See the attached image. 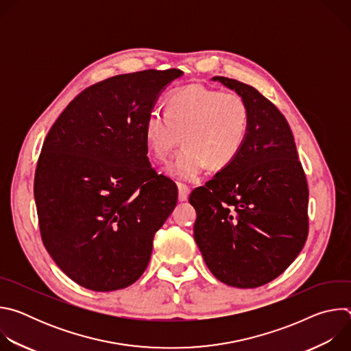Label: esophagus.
<instances>
[{"label": "esophagus", "instance_id": "1", "mask_svg": "<svg viewBox=\"0 0 351 351\" xmlns=\"http://www.w3.org/2000/svg\"><path fill=\"white\" fill-rule=\"evenodd\" d=\"M178 190H179V195H178L179 202H186L189 194H190V187L183 183H178Z\"/></svg>", "mask_w": 351, "mask_h": 351}]
</instances>
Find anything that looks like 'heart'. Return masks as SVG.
Here are the masks:
<instances>
[{
  "label": "heart",
  "mask_w": 351,
  "mask_h": 351,
  "mask_svg": "<svg viewBox=\"0 0 351 351\" xmlns=\"http://www.w3.org/2000/svg\"><path fill=\"white\" fill-rule=\"evenodd\" d=\"M248 129L250 110L240 94L189 84L168 95L165 114L147 115L144 141L153 160L165 162L180 137L184 147L167 171L190 182L206 164L215 171L229 167L241 153Z\"/></svg>",
  "instance_id": "obj_1"
}]
</instances>
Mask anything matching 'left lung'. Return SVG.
<instances>
[{
    "instance_id": "obj_1",
    "label": "left lung",
    "mask_w": 351,
    "mask_h": 351,
    "mask_svg": "<svg viewBox=\"0 0 351 351\" xmlns=\"http://www.w3.org/2000/svg\"><path fill=\"white\" fill-rule=\"evenodd\" d=\"M213 79L245 99L250 129L239 157L191 191L194 239L218 280L258 287L278 278L304 247L308 184L283 114L252 86Z\"/></svg>"
}]
</instances>
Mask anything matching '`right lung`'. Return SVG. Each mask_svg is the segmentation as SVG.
I'll use <instances>...</instances> for the list:
<instances>
[{
	"mask_svg": "<svg viewBox=\"0 0 351 351\" xmlns=\"http://www.w3.org/2000/svg\"><path fill=\"white\" fill-rule=\"evenodd\" d=\"M180 69L117 75L77 94L49 129L34 173L41 240L77 285L112 291L145 271L178 203L147 158L144 121Z\"/></svg>",
	"mask_w": 351,
	"mask_h": 351,
	"instance_id": "right-lung-1",
	"label": "right lung"
}]
</instances>
